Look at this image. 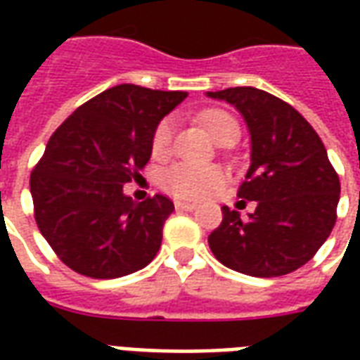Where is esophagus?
<instances>
[{
	"label": "esophagus",
	"mask_w": 360,
	"mask_h": 360,
	"mask_svg": "<svg viewBox=\"0 0 360 360\" xmlns=\"http://www.w3.org/2000/svg\"><path fill=\"white\" fill-rule=\"evenodd\" d=\"M175 208H177V210H181V212H193V210H196V204L177 200V202H175Z\"/></svg>",
	"instance_id": "esophagus-1"
}]
</instances>
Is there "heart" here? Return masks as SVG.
I'll list each match as a JSON object with an SVG mask.
<instances>
[{"instance_id":"heart-1","label":"heart","mask_w":360,"mask_h":360,"mask_svg":"<svg viewBox=\"0 0 360 360\" xmlns=\"http://www.w3.org/2000/svg\"><path fill=\"white\" fill-rule=\"evenodd\" d=\"M200 125L208 131L216 142L226 141L231 136H239V123L237 119L224 110H206L198 115ZM173 136H175V121L169 117L162 119L152 133L150 152L156 160H164L172 154ZM226 181V172L218 165H196V164H173L167 167L160 183L162 187L179 198H200L210 193Z\"/></svg>"}]
</instances>
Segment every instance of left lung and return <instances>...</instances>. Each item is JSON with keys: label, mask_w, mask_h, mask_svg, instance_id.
Here are the masks:
<instances>
[{"label": "left lung", "mask_w": 360, "mask_h": 360, "mask_svg": "<svg viewBox=\"0 0 360 360\" xmlns=\"http://www.w3.org/2000/svg\"><path fill=\"white\" fill-rule=\"evenodd\" d=\"M208 96L235 105L249 127L250 167L239 196L257 202L247 218L224 206L208 245L235 271L285 276L307 264L332 233L340 177L324 142L293 105L252 86Z\"/></svg>", "instance_id": "1"}]
</instances>
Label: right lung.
Masks as SVG:
<instances>
[{
    "instance_id": "add662e5",
    "label": "right lung",
    "mask_w": 360,
    "mask_h": 360,
    "mask_svg": "<svg viewBox=\"0 0 360 360\" xmlns=\"http://www.w3.org/2000/svg\"><path fill=\"white\" fill-rule=\"evenodd\" d=\"M187 98L181 90L117 84L82 103L51 134L30 175L34 218L71 270L113 279L148 266L173 202H134L123 185L148 164L156 125Z\"/></svg>"
}]
</instances>
